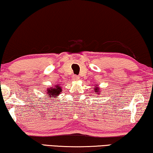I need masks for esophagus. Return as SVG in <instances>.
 <instances>
[{
	"label": "esophagus",
	"mask_w": 153,
	"mask_h": 153,
	"mask_svg": "<svg viewBox=\"0 0 153 153\" xmlns=\"http://www.w3.org/2000/svg\"><path fill=\"white\" fill-rule=\"evenodd\" d=\"M73 79H74V80L78 81L79 79V76H77V75H74V76H73Z\"/></svg>",
	"instance_id": "1"
}]
</instances>
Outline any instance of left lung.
Masks as SVG:
<instances>
[{
  "mask_svg": "<svg viewBox=\"0 0 153 153\" xmlns=\"http://www.w3.org/2000/svg\"><path fill=\"white\" fill-rule=\"evenodd\" d=\"M94 87H95V88H94V92H95V93H97V94H100V92H101V90H100V88L98 87V85H95Z\"/></svg>",
  "mask_w": 153,
  "mask_h": 153,
  "instance_id": "1",
  "label": "left lung"
}]
</instances>
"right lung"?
Instances as JSON below:
<instances>
[{
	"label": "right lung",
	"instance_id": "add662e5",
	"mask_svg": "<svg viewBox=\"0 0 153 153\" xmlns=\"http://www.w3.org/2000/svg\"><path fill=\"white\" fill-rule=\"evenodd\" d=\"M62 92V88L60 85H56L54 87L48 88L46 89V94H48L47 97L50 98L51 99H56Z\"/></svg>",
	"mask_w": 153,
	"mask_h": 153
}]
</instances>
